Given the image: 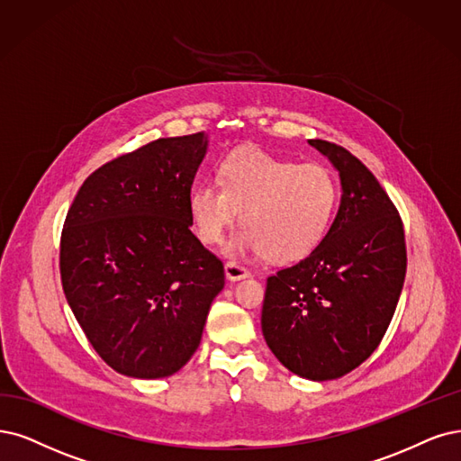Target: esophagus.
Returning <instances> with one entry per match:
<instances>
[{
    "label": "esophagus",
    "instance_id": "1",
    "mask_svg": "<svg viewBox=\"0 0 461 461\" xmlns=\"http://www.w3.org/2000/svg\"><path fill=\"white\" fill-rule=\"evenodd\" d=\"M250 276V271L240 264H233V262H228L226 264V277L230 281H241L245 277Z\"/></svg>",
    "mask_w": 461,
    "mask_h": 461
}]
</instances>
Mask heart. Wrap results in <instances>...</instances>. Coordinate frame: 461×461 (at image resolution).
Wrapping results in <instances>:
<instances>
[{"instance_id": "obj_1", "label": "heart", "mask_w": 461, "mask_h": 461, "mask_svg": "<svg viewBox=\"0 0 461 461\" xmlns=\"http://www.w3.org/2000/svg\"><path fill=\"white\" fill-rule=\"evenodd\" d=\"M220 185L204 182L190 194V214L203 243L216 245L241 211L245 226L228 245L230 257L266 254L294 262L312 254L332 224L338 184L330 170L237 148L220 161Z\"/></svg>"}]
</instances>
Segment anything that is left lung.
Returning a JSON list of instances; mask_svg holds the SVG:
<instances>
[{"label": "left lung", "instance_id": "left-lung-1", "mask_svg": "<svg viewBox=\"0 0 461 461\" xmlns=\"http://www.w3.org/2000/svg\"><path fill=\"white\" fill-rule=\"evenodd\" d=\"M308 142L338 170L342 199L310 257L267 277L262 332L283 366L325 382L380 346L402 291L406 245L401 216L376 176L346 148Z\"/></svg>", "mask_w": 461, "mask_h": 461}]
</instances>
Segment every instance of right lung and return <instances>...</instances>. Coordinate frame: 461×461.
Returning a JSON list of instances; mask_svg holds the SVG:
<instances>
[{
	"label": "right lung",
	"mask_w": 461,
	"mask_h": 461,
	"mask_svg": "<svg viewBox=\"0 0 461 461\" xmlns=\"http://www.w3.org/2000/svg\"><path fill=\"white\" fill-rule=\"evenodd\" d=\"M207 134L153 140L83 182L60 237L68 303L115 372L156 380L199 348L224 266L192 233Z\"/></svg>",
	"instance_id": "1"
}]
</instances>
